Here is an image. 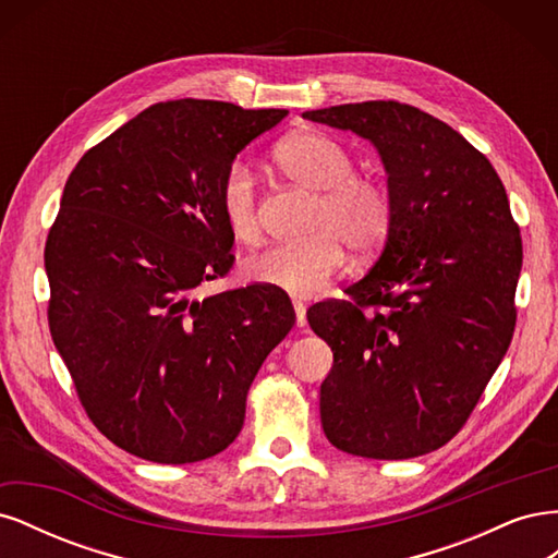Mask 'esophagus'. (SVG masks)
I'll use <instances>...</instances> for the list:
<instances>
[{
    "mask_svg": "<svg viewBox=\"0 0 558 558\" xmlns=\"http://www.w3.org/2000/svg\"><path fill=\"white\" fill-rule=\"evenodd\" d=\"M293 307H295V324H298V328H305L307 326V310H305V305H302V302H293Z\"/></svg>",
    "mask_w": 558,
    "mask_h": 558,
    "instance_id": "1",
    "label": "esophagus"
}]
</instances>
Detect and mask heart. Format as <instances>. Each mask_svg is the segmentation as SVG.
<instances>
[{
    "label": "heart",
    "instance_id": "b5f03b06",
    "mask_svg": "<svg viewBox=\"0 0 558 558\" xmlns=\"http://www.w3.org/2000/svg\"><path fill=\"white\" fill-rule=\"evenodd\" d=\"M275 162L293 183L318 195L310 223L314 234L300 244L253 253L244 275L295 298H310L344 267V246L373 253L384 244L393 223V202L384 183L353 174L351 154L326 132L291 134L277 146ZM221 214L234 240L258 242L256 181L242 162H232L221 181Z\"/></svg>",
    "mask_w": 558,
    "mask_h": 558
}]
</instances>
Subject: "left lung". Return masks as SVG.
Here are the masks:
<instances>
[{"instance_id": "1", "label": "left lung", "mask_w": 558, "mask_h": 558, "mask_svg": "<svg viewBox=\"0 0 558 558\" xmlns=\"http://www.w3.org/2000/svg\"><path fill=\"white\" fill-rule=\"evenodd\" d=\"M381 156L393 223L347 300L307 310L332 349L320 426L337 449L400 461L459 433L508 351L521 234L494 165L435 116L393 99L305 111Z\"/></svg>"}]
</instances>
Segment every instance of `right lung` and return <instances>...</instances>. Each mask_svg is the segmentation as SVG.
Masks as SVG:
<instances>
[{"instance_id": "obj_1", "label": "right lung", "mask_w": 558, "mask_h": 558, "mask_svg": "<svg viewBox=\"0 0 558 558\" xmlns=\"http://www.w3.org/2000/svg\"><path fill=\"white\" fill-rule=\"evenodd\" d=\"M286 109L172 99L76 162L46 240L48 328L95 428L154 463H195L240 435L246 393L295 324L251 283L205 300L234 238L221 181Z\"/></svg>"}]
</instances>
